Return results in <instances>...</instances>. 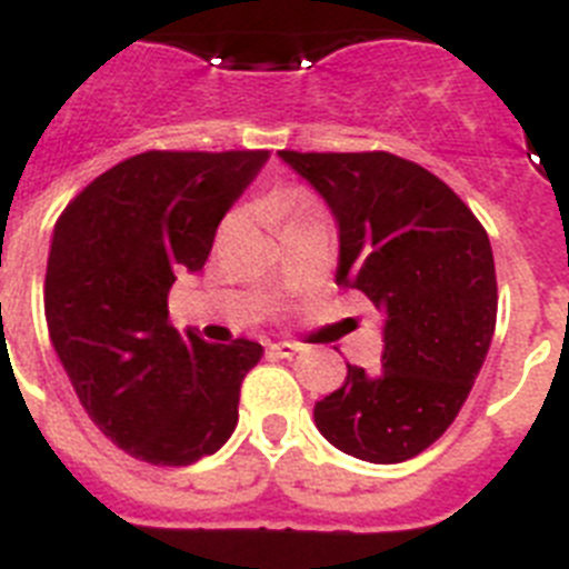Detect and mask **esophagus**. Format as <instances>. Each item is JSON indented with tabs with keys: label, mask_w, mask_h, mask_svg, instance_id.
Masks as SVG:
<instances>
[{
	"label": "esophagus",
	"mask_w": 569,
	"mask_h": 569,
	"mask_svg": "<svg viewBox=\"0 0 569 569\" xmlns=\"http://www.w3.org/2000/svg\"><path fill=\"white\" fill-rule=\"evenodd\" d=\"M298 352H303V346L300 343H289V340L269 343V355H274V358H295Z\"/></svg>",
	"instance_id": "34e87169"
}]
</instances>
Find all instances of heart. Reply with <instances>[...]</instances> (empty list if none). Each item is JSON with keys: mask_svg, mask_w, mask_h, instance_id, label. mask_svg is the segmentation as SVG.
<instances>
[{"mask_svg": "<svg viewBox=\"0 0 569 569\" xmlns=\"http://www.w3.org/2000/svg\"><path fill=\"white\" fill-rule=\"evenodd\" d=\"M278 209L283 211V214L289 217V220H295V217L309 214V211L320 209V206H318V200H315V197L309 194V191L289 189V191H283V194L278 197Z\"/></svg>", "mask_w": 569, "mask_h": 569, "instance_id": "obj_1", "label": "heart"}]
</instances>
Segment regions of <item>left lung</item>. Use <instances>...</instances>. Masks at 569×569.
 I'll return each instance as SVG.
<instances>
[{
  "instance_id": "left-lung-1",
  "label": "left lung",
  "mask_w": 569,
  "mask_h": 569,
  "mask_svg": "<svg viewBox=\"0 0 569 569\" xmlns=\"http://www.w3.org/2000/svg\"><path fill=\"white\" fill-rule=\"evenodd\" d=\"M340 226L338 286L383 312L380 369L346 363L315 403L332 447L372 463L415 458L456 421L496 332L490 237L432 171L389 151H278Z\"/></svg>"
}]
</instances>
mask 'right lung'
<instances>
[{
	"label": "right lung",
	"instance_id": "1",
	"mask_svg": "<svg viewBox=\"0 0 569 569\" xmlns=\"http://www.w3.org/2000/svg\"><path fill=\"white\" fill-rule=\"evenodd\" d=\"M269 151H146L108 168L53 226L46 318L79 403L108 441L189 467L237 427L263 346L206 343L168 323V291L209 260L217 226Z\"/></svg>",
	"mask_w": 569,
	"mask_h": 569
}]
</instances>
